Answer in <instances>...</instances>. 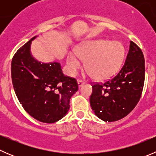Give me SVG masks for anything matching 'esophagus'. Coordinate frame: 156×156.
Here are the masks:
<instances>
[{
  "instance_id": "esophagus-1",
  "label": "esophagus",
  "mask_w": 156,
  "mask_h": 156,
  "mask_svg": "<svg viewBox=\"0 0 156 156\" xmlns=\"http://www.w3.org/2000/svg\"><path fill=\"white\" fill-rule=\"evenodd\" d=\"M84 84V81H81V80H78V87H81V86H83Z\"/></svg>"
}]
</instances>
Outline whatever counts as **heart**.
Segmentation results:
<instances>
[{
    "mask_svg": "<svg viewBox=\"0 0 156 156\" xmlns=\"http://www.w3.org/2000/svg\"><path fill=\"white\" fill-rule=\"evenodd\" d=\"M125 57V48L119 41L107 40L90 41L81 44L67 56L69 72L75 75L86 62V70L96 80L104 81L115 75Z\"/></svg>",
    "mask_w": 156,
    "mask_h": 156,
    "instance_id": "obj_1",
    "label": "heart"
}]
</instances>
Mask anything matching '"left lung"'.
I'll return each instance as SVG.
<instances>
[{
    "mask_svg": "<svg viewBox=\"0 0 156 156\" xmlns=\"http://www.w3.org/2000/svg\"><path fill=\"white\" fill-rule=\"evenodd\" d=\"M145 79V60L142 50L130 41L125 62L116 76L104 84L92 85L91 108L104 122H112L127 116L140 99Z\"/></svg>",
    "mask_w": 156,
    "mask_h": 156,
    "instance_id": "8db88e82",
    "label": "left lung"
}]
</instances>
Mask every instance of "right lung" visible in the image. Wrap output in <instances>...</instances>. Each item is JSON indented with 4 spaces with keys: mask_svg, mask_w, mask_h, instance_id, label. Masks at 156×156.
Here are the masks:
<instances>
[{
    "mask_svg": "<svg viewBox=\"0 0 156 156\" xmlns=\"http://www.w3.org/2000/svg\"><path fill=\"white\" fill-rule=\"evenodd\" d=\"M34 36L15 53L11 75L22 106L36 120L54 123L68 112L71 97L78 91L75 78L65 76L59 62H41L31 53Z\"/></svg>",
    "mask_w": 156,
    "mask_h": 156,
    "instance_id": "add662e5",
    "label": "right lung"
}]
</instances>
